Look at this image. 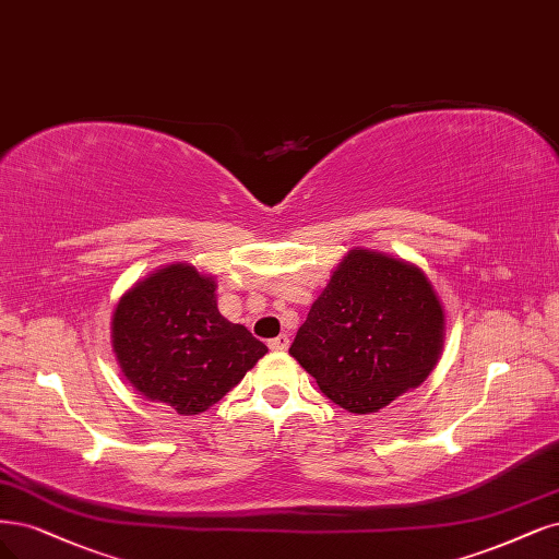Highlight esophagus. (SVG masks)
<instances>
[{
    "mask_svg": "<svg viewBox=\"0 0 559 559\" xmlns=\"http://www.w3.org/2000/svg\"><path fill=\"white\" fill-rule=\"evenodd\" d=\"M267 346H271L273 352H286V346H288V337H286V335H277V337H273L271 342H267Z\"/></svg>",
    "mask_w": 559,
    "mask_h": 559,
    "instance_id": "obj_1",
    "label": "esophagus"
}]
</instances>
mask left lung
<instances>
[{
    "label": "left lung",
    "instance_id": "obj_1",
    "mask_svg": "<svg viewBox=\"0 0 559 559\" xmlns=\"http://www.w3.org/2000/svg\"><path fill=\"white\" fill-rule=\"evenodd\" d=\"M444 349V307L409 261L352 249L298 329L292 354L323 395L372 414L420 386Z\"/></svg>",
    "mask_w": 559,
    "mask_h": 559
}]
</instances>
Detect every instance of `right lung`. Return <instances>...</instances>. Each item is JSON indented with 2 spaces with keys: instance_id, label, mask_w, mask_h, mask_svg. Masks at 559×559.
Wrapping results in <instances>:
<instances>
[{
  "instance_id": "1",
  "label": "right lung",
  "mask_w": 559,
  "mask_h": 559,
  "mask_svg": "<svg viewBox=\"0 0 559 559\" xmlns=\"http://www.w3.org/2000/svg\"><path fill=\"white\" fill-rule=\"evenodd\" d=\"M217 282L170 263L133 284L112 314V352L127 381L182 416L213 407L267 354L217 310Z\"/></svg>"
}]
</instances>
